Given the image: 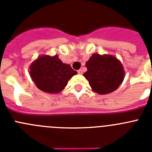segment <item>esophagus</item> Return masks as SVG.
Returning a JSON list of instances; mask_svg holds the SVG:
<instances>
[{"label": "esophagus", "instance_id": "1", "mask_svg": "<svg viewBox=\"0 0 152 152\" xmlns=\"http://www.w3.org/2000/svg\"><path fill=\"white\" fill-rule=\"evenodd\" d=\"M77 73H78L79 75H82V74H83V71L81 69L78 70V71H77Z\"/></svg>", "mask_w": 152, "mask_h": 152}]
</instances>
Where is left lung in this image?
Segmentation results:
<instances>
[{
	"label": "left lung",
	"mask_w": 152,
	"mask_h": 152,
	"mask_svg": "<svg viewBox=\"0 0 152 152\" xmlns=\"http://www.w3.org/2000/svg\"><path fill=\"white\" fill-rule=\"evenodd\" d=\"M88 71L84 74L92 91L107 94L116 91L123 81L124 68L120 61L110 55L94 53L86 62Z\"/></svg>",
	"instance_id": "8db88e82"
}]
</instances>
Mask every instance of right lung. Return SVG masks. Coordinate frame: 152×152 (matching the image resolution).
Masks as SVG:
<instances>
[{
	"label": "right lung",
	"instance_id": "add662e5",
	"mask_svg": "<svg viewBox=\"0 0 152 152\" xmlns=\"http://www.w3.org/2000/svg\"><path fill=\"white\" fill-rule=\"evenodd\" d=\"M29 74L39 89L49 94H58L64 90L68 80L77 75V72L70 64H64L58 56H42L31 64Z\"/></svg>",
	"mask_w": 152,
	"mask_h": 152
}]
</instances>
